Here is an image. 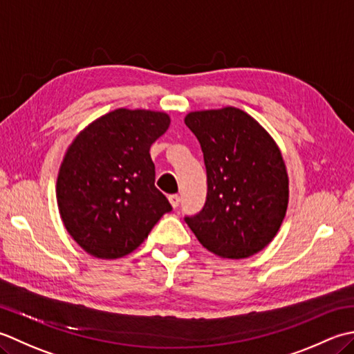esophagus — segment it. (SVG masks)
Instances as JSON below:
<instances>
[{
	"mask_svg": "<svg viewBox=\"0 0 354 354\" xmlns=\"http://www.w3.org/2000/svg\"><path fill=\"white\" fill-rule=\"evenodd\" d=\"M168 200H169L171 206L174 207V209L180 205V196H177V194H172V196H169V197H168Z\"/></svg>",
	"mask_w": 354,
	"mask_h": 354,
	"instance_id": "1",
	"label": "esophagus"
}]
</instances>
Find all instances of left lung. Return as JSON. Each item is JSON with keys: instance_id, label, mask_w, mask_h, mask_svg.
<instances>
[{"instance_id": "8db88e82", "label": "left lung", "mask_w": 354, "mask_h": 354, "mask_svg": "<svg viewBox=\"0 0 354 354\" xmlns=\"http://www.w3.org/2000/svg\"><path fill=\"white\" fill-rule=\"evenodd\" d=\"M203 151L207 196L185 221L203 248L221 258L258 254L275 238L288 205L283 154L266 128L235 106L186 114Z\"/></svg>"}]
</instances>
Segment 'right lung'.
<instances>
[{
	"label": "right lung",
	"mask_w": 354,
	"mask_h": 354,
	"mask_svg": "<svg viewBox=\"0 0 354 354\" xmlns=\"http://www.w3.org/2000/svg\"><path fill=\"white\" fill-rule=\"evenodd\" d=\"M169 124L165 111L118 108L71 140L57 171L56 200L67 232L86 254L100 259L131 254L171 211L154 186L149 156Z\"/></svg>",
	"instance_id": "obj_1"
}]
</instances>
